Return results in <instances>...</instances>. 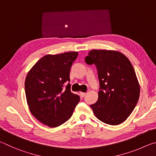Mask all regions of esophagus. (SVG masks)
<instances>
[{
	"label": "esophagus",
	"instance_id": "34e87169",
	"mask_svg": "<svg viewBox=\"0 0 156 156\" xmlns=\"http://www.w3.org/2000/svg\"><path fill=\"white\" fill-rule=\"evenodd\" d=\"M80 97L81 98H84V96H85V93H84V92H80Z\"/></svg>",
	"mask_w": 156,
	"mask_h": 156
}]
</instances>
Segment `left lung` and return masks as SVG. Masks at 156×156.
I'll use <instances>...</instances> for the list:
<instances>
[{"label":"left lung","mask_w":156,"mask_h":156,"mask_svg":"<svg viewBox=\"0 0 156 156\" xmlns=\"http://www.w3.org/2000/svg\"><path fill=\"white\" fill-rule=\"evenodd\" d=\"M95 65L99 79L98 99L91 107L104 123L117 125L125 121L138 103L140 85L135 70L125 55L118 51L91 50L85 57Z\"/></svg>","instance_id":"8db88e82"}]
</instances>
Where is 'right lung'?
Returning <instances> with one entry per match:
<instances>
[{
  "mask_svg": "<svg viewBox=\"0 0 156 156\" xmlns=\"http://www.w3.org/2000/svg\"><path fill=\"white\" fill-rule=\"evenodd\" d=\"M78 52L47 55L31 69L25 79L27 105L37 120L56 127L72 115L80 96L70 90L69 73Z\"/></svg>",
  "mask_w": 156,
  "mask_h": 156,
  "instance_id": "1",
  "label": "right lung"
}]
</instances>
